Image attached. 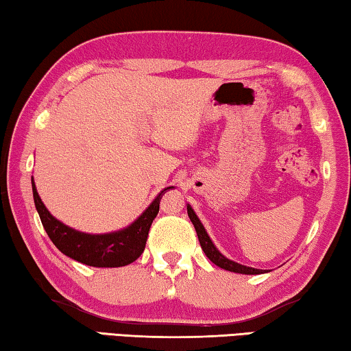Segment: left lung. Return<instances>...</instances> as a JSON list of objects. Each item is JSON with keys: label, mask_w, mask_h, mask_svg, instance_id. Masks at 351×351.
I'll return each instance as SVG.
<instances>
[{"label": "left lung", "mask_w": 351, "mask_h": 351, "mask_svg": "<svg viewBox=\"0 0 351 351\" xmlns=\"http://www.w3.org/2000/svg\"><path fill=\"white\" fill-rule=\"evenodd\" d=\"M187 214H189V219L192 220L193 226H195L199 245H202L204 254L208 256V258L213 261L215 265H219L220 269L234 271V274H243V275H259V274H264V271L259 270V269H253V267H247V265L237 264V263H234V261L226 259L225 256L221 254L219 250L214 247L213 241H210V239H209L208 232H206V230H204V226L202 225V221H199V219L197 217V214L193 213V209L191 208V206H187Z\"/></svg>", "instance_id": "left-lung-1"}]
</instances>
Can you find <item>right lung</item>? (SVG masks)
Masks as SVG:
<instances>
[{
  "label": "right lung",
  "mask_w": 351,
  "mask_h": 351,
  "mask_svg": "<svg viewBox=\"0 0 351 351\" xmlns=\"http://www.w3.org/2000/svg\"><path fill=\"white\" fill-rule=\"evenodd\" d=\"M167 189L160 191L145 213L125 230L110 232V234H86V232L76 231L54 219L48 213L45 204L42 203L34 181H32L36 209L40 215L42 225L45 228L48 237L65 256L92 267H123L134 263L145 250L149 226L159 213V202L162 198L160 195Z\"/></svg>",
  "instance_id": "right-lung-1"
}]
</instances>
